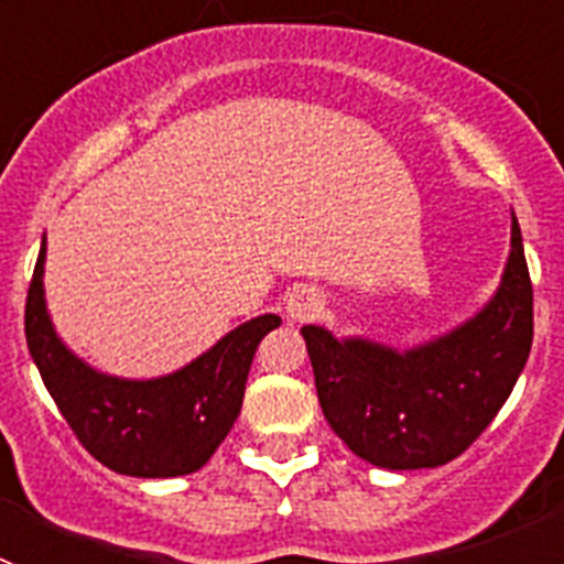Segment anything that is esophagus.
<instances>
[{
	"mask_svg": "<svg viewBox=\"0 0 564 564\" xmlns=\"http://www.w3.org/2000/svg\"><path fill=\"white\" fill-rule=\"evenodd\" d=\"M318 293L313 291V288H296V291L291 293V299H288V318L291 322H307V318L316 316L318 311Z\"/></svg>",
	"mask_w": 564,
	"mask_h": 564,
	"instance_id": "obj_1",
	"label": "esophagus"
}]
</instances>
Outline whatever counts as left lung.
Masks as SVG:
<instances>
[{"label":"left lung","mask_w":564,"mask_h":564,"mask_svg":"<svg viewBox=\"0 0 564 564\" xmlns=\"http://www.w3.org/2000/svg\"><path fill=\"white\" fill-rule=\"evenodd\" d=\"M302 338L330 430L361 460L390 471L455 460L495 421L534 341V291L520 223L495 296L443 336L398 350L305 325Z\"/></svg>","instance_id":"8db88e82"}]
</instances>
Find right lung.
I'll list each match as a JSON object with an SVG mask.
<instances>
[{
    "instance_id": "1",
    "label": "right lung",
    "mask_w": 564,
    "mask_h": 564,
    "mask_svg": "<svg viewBox=\"0 0 564 564\" xmlns=\"http://www.w3.org/2000/svg\"><path fill=\"white\" fill-rule=\"evenodd\" d=\"M44 257L24 305V336L44 387L84 449L118 475L181 477L208 463L231 432L259 341L282 325L276 313L242 322L186 367L158 378H118L89 367L53 327Z\"/></svg>"
}]
</instances>
